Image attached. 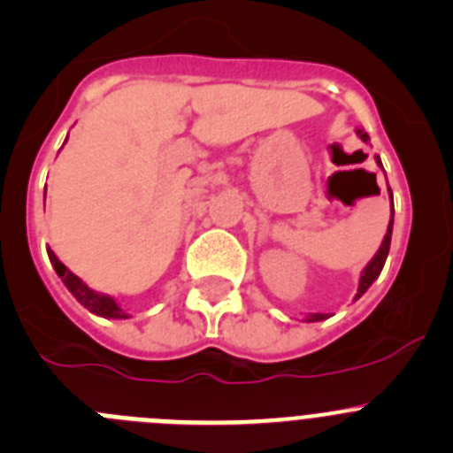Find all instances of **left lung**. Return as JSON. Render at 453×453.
Segmentation results:
<instances>
[{"mask_svg": "<svg viewBox=\"0 0 453 453\" xmlns=\"http://www.w3.org/2000/svg\"><path fill=\"white\" fill-rule=\"evenodd\" d=\"M355 131H357V136H360L362 141L369 142V134H366L365 129H355ZM375 163L382 167V163H380V156H375ZM388 194H391V188H388ZM391 232H393V196H391V221H388L387 234H384L380 250L375 252L373 259H371L369 264H366V268L362 270L360 286H357V295H355V299H360L362 295L371 288V284H373L375 279L380 277V273H382L384 261H387V257H388V248H391ZM322 319H326V315H322V312H311V315H306V322H322Z\"/></svg>", "mask_w": 453, "mask_h": 453, "instance_id": "obj_1", "label": "left lung"}]
</instances>
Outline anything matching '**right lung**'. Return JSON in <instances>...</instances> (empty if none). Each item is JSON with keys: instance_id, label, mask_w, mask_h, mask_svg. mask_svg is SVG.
<instances>
[{"instance_id": "add662e5", "label": "right lung", "mask_w": 453, "mask_h": 453, "mask_svg": "<svg viewBox=\"0 0 453 453\" xmlns=\"http://www.w3.org/2000/svg\"><path fill=\"white\" fill-rule=\"evenodd\" d=\"M46 252H49V259H50V264H53L55 273H58V277L62 279V284L69 288V293L73 295V297L78 299V302L82 303L88 312H93V315H100V317H109V319H127V317H129L120 306H118V302L111 297V295L96 293L93 288H88V286L84 284L78 274L71 273V270L66 268V265L62 264L58 257H55V252L50 250V248H46Z\"/></svg>"}]
</instances>
